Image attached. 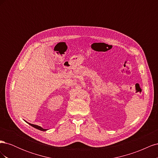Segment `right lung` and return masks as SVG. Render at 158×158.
Segmentation results:
<instances>
[{
	"label": "right lung",
	"mask_w": 158,
	"mask_h": 158,
	"mask_svg": "<svg viewBox=\"0 0 158 158\" xmlns=\"http://www.w3.org/2000/svg\"><path fill=\"white\" fill-rule=\"evenodd\" d=\"M27 123L29 124L30 125H31V127H34L35 128H37V129H38V130H40V131H47V129H45V128H42V127H40V126L35 125H33V124H31V123Z\"/></svg>",
	"instance_id": "add662e5"
}]
</instances>
